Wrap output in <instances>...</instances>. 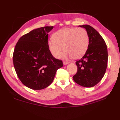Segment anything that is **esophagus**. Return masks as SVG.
<instances>
[{"mask_svg": "<svg viewBox=\"0 0 120 120\" xmlns=\"http://www.w3.org/2000/svg\"><path fill=\"white\" fill-rule=\"evenodd\" d=\"M63 64H64V65H67V64H68V62H67V61H63Z\"/></svg>", "mask_w": 120, "mask_h": 120, "instance_id": "34e87169", "label": "esophagus"}]
</instances>
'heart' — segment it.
I'll list each match as a JSON object with an SVG mask.
<instances>
[{
  "label": "heart",
  "mask_w": 120,
  "mask_h": 120,
  "mask_svg": "<svg viewBox=\"0 0 120 120\" xmlns=\"http://www.w3.org/2000/svg\"><path fill=\"white\" fill-rule=\"evenodd\" d=\"M48 46L52 55L59 58L63 50V57L79 59L85 54L89 44V37L85 29L64 28L56 31Z\"/></svg>",
  "instance_id": "1"
}]
</instances>
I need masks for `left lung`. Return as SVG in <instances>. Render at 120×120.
<instances>
[{
	"instance_id": "left-lung-1",
	"label": "left lung",
	"mask_w": 120,
	"mask_h": 120,
	"mask_svg": "<svg viewBox=\"0 0 120 120\" xmlns=\"http://www.w3.org/2000/svg\"><path fill=\"white\" fill-rule=\"evenodd\" d=\"M85 28L89 37L88 50L83 57L76 62L77 72L73 78L76 83L85 87H92L105 75L108 62L107 47L105 41L90 25L79 26Z\"/></svg>"
}]
</instances>
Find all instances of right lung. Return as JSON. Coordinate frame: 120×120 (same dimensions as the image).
I'll list each match as a JSON object with an SVG mask.
<instances>
[{"instance_id":"obj_1","label":"right lung","mask_w":120,"mask_h":120,"mask_svg":"<svg viewBox=\"0 0 120 120\" xmlns=\"http://www.w3.org/2000/svg\"><path fill=\"white\" fill-rule=\"evenodd\" d=\"M53 26L32 30L20 38L15 46L13 61L19 80L27 87L41 90L53 80L62 60L53 57L48 46V33Z\"/></svg>"}]
</instances>
